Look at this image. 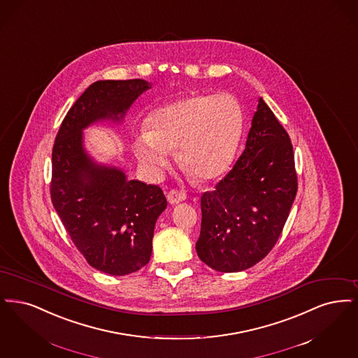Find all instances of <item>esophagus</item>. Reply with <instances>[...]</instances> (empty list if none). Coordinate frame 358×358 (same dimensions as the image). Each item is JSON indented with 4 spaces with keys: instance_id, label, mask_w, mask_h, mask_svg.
<instances>
[{
    "instance_id": "esophagus-1",
    "label": "esophagus",
    "mask_w": 358,
    "mask_h": 358,
    "mask_svg": "<svg viewBox=\"0 0 358 358\" xmlns=\"http://www.w3.org/2000/svg\"><path fill=\"white\" fill-rule=\"evenodd\" d=\"M167 201L171 204H178V203L185 202L186 201V194L183 191H178V189H171L167 194Z\"/></svg>"
}]
</instances>
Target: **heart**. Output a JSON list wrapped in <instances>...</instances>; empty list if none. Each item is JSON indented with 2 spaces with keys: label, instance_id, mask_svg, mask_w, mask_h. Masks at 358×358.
<instances>
[{
  "label": "heart",
  "instance_id": "1",
  "mask_svg": "<svg viewBox=\"0 0 358 358\" xmlns=\"http://www.w3.org/2000/svg\"><path fill=\"white\" fill-rule=\"evenodd\" d=\"M242 131L243 113L233 96L196 94L152 112L134 150L143 167L155 175L176 150L180 169L196 182H208L231 164Z\"/></svg>",
  "mask_w": 358,
  "mask_h": 358
}]
</instances>
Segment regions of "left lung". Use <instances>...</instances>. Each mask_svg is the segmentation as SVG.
I'll return each mask as SVG.
<instances>
[{"instance_id": "obj_1", "label": "left lung", "mask_w": 358, "mask_h": 358, "mask_svg": "<svg viewBox=\"0 0 358 358\" xmlns=\"http://www.w3.org/2000/svg\"><path fill=\"white\" fill-rule=\"evenodd\" d=\"M296 188L292 140L259 99L245 151L215 189L201 198V261L222 273L262 261L280 238Z\"/></svg>"}]
</instances>
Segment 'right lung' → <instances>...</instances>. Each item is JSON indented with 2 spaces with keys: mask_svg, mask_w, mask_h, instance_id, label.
<instances>
[{
  "mask_svg": "<svg viewBox=\"0 0 358 358\" xmlns=\"http://www.w3.org/2000/svg\"><path fill=\"white\" fill-rule=\"evenodd\" d=\"M148 88L141 78L96 81L68 110L52 150L53 207L87 262L110 275L150 262L156 219L167 199L160 187L97 166L84 151L81 131L97 120H119Z\"/></svg>",
  "mask_w": 358,
  "mask_h": 358,
  "instance_id": "obj_1",
  "label": "right lung"
}]
</instances>
